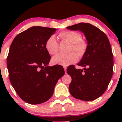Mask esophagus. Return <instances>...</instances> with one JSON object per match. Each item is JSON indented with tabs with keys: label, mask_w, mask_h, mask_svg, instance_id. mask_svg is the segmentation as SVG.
Instances as JSON below:
<instances>
[{
	"label": "esophagus",
	"mask_w": 122,
	"mask_h": 122,
	"mask_svg": "<svg viewBox=\"0 0 122 122\" xmlns=\"http://www.w3.org/2000/svg\"><path fill=\"white\" fill-rule=\"evenodd\" d=\"M64 68L65 72H66H66H67V67H64Z\"/></svg>",
	"instance_id": "esophagus-1"
}]
</instances>
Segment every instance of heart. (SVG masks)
Segmentation results:
<instances>
[{
    "label": "heart",
    "instance_id": "obj_1",
    "mask_svg": "<svg viewBox=\"0 0 122 122\" xmlns=\"http://www.w3.org/2000/svg\"><path fill=\"white\" fill-rule=\"evenodd\" d=\"M59 37L71 44L70 51H75L67 55L57 54L52 58L51 62L54 65L68 66L78 61V56H83L87 48V44L81 39V35L80 33L73 30H64L59 34ZM45 49L51 55L55 54L58 51V44L54 35L50 36L45 42Z\"/></svg>",
    "mask_w": 122,
    "mask_h": 122
}]
</instances>
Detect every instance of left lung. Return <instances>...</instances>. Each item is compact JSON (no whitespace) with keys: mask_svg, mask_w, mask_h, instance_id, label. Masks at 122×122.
I'll use <instances>...</instances> for the list:
<instances>
[{"mask_svg":"<svg viewBox=\"0 0 122 122\" xmlns=\"http://www.w3.org/2000/svg\"><path fill=\"white\" fill-rule=\"evenodd\" d=\"M67 28L82 32L87 42V50L77 64L84 68L70 66L67 69L72 79L70 93L77 99L94 100L105 92L112 77L113 57L110 42L103 32L90 23H80Z\"/></svg>","mask_w":122,"mask_h":122,"instance_id":"1","label":"left lung"}]
</instances>
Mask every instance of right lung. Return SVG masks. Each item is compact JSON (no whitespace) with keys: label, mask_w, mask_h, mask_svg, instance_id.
I'll use <instances>...</instances> for the list:
<instances>
[{"label":"right lung","mask_w":122,"mask_h":122,"mask_svg":"<svg viewBox=\"0 0 122 122\" xmlns=\"http://www.w3.org/2000/svg\"><path fill=\"white\" fill-rule=\"evenodd\" d=\"M55 31V28L32 26L18 34L10 46L7 58L10 81L18 96L29 104L48 100L64 75L61 66H48L51 56L45 42Z\"/></svg>","instance_id":"add662e5"}]
</instances>
